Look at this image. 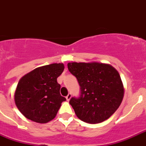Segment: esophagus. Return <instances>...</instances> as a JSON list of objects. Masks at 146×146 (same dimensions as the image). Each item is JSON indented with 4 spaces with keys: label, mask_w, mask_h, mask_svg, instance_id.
<instances>
[{
    "label": "esophagus",
    "mask_w": 146,
    "mask_h": 146,
    "mask_svg": "<svg viewBox=\"0 0 146 146\" xmlns=\"http://www.w3.org/2000/svg\"><path fill=\"white\" fill-rule=\"evenodd\" d=\"M70 98H71V94H67V96H66V99H67V101H69V100H70Z\"/></svg>",
    "instance_id": "1"
}]
</instances>
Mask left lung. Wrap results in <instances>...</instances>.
Segmentation results:
<instances>
[{"label":"left lung","mask_w":146,"mask_h":146,"mask_svg":"<svg viewBox=\"0 0 146 146\" xmlns=\"http://www.w3.org/2000/svg\"><path fill=\"white\" fill-rule=\"evenodd\" d=\"M67 67L80 85V96L70 100L78 118L96 124L114 113L124 96L123 84L114 67L99 62H71Z\"/></svg>","instance_id":"8db88e82"}]
</instances>
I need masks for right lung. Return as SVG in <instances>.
I'll use <instances>...</instances> for the list:
<instances>
[{"instance_id":"1","label":"right lung","mask_w":146,"mask_h":146,"mask_svg":"<svg viewBox=\"0 0 146 146\" xmlns=\"http://www.w3.org/2000/svg\"><path fill=\"white\" fill-rule=\"evenodd\" d=\"M64 69V64L54 63L35 68L20 79L15 92V102L26 118L46 123L55 118L62 102L61 85L57 78Z\"/></svg>"}]
</instances>
